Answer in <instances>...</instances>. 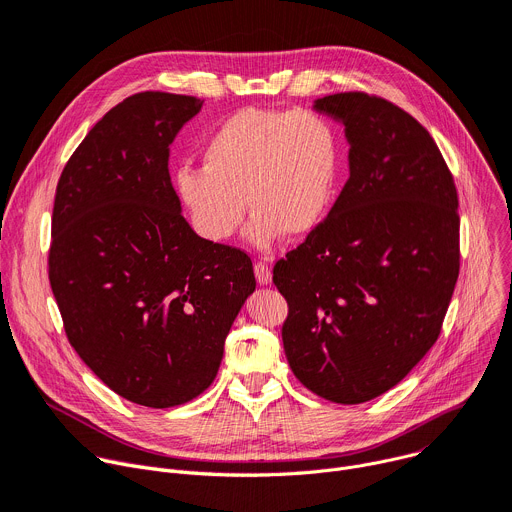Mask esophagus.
Instances as JSON below:
<instances>
[{
  "instance_id": "34e87169",
  "label": "esophagus",
  "mask_w": 512,
  "mask_h": 512,
  "mask_svg": "<svg viewBox=\"0 0 512 512\" xmlns=\"http://www.w3.org/2000/svg\"><path fill=\"white\" fill-rule=\"evenodd\" d=\"M254 274H256V280H258V285H270V280H272V272H270V268H268V264H264V262H256L254 264Z\"/></svg>"
}]
</instances>
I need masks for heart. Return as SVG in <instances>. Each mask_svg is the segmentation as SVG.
Listing matches in <instances>:
<instances>
[{
	"label": "heart",
	"mask_w": 512,
	"mask_h": 512,
	"mask_svg": "<svg viewBox=\"0 0 512 512\" xmlns=\"http://www.w3.org/2000/svg\"><path fill=\"white\" fill-rule=\"evenodd\" d=\"M342 173V138L317 111L246 107L219 124L203 168L181 166L175 191L195 232L227 242L248 209L246 238L258 250L305 238L327 217Z\"/></svg>",
	"instance_id": "1"
}]
</instances>
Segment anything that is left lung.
<instances>
[{
  "label": "left lung",
  "instance_id": "obj_1",
  "mask_svg": "<svg viewBox=\"0 0 512 512\" xmlns=\"http://www.w3.org/2000/svg\"><path fill=\"white\" fill-rule=\"evenodd\" d=\"M313 111L344 126L350 179L325 221L274 266L289 303L293 374L331 403L399 384L437 342L460 274L458 191L429 132L401 107L335 93Z\"/></svg>",
  "mask_w": 512,
  "mask_h": 512
}]
</instances>
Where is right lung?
Masks as SVG:
<instances>
[{
	"mask_svg": "<svg viewBox=\"0 0 512 512\" xmlns=\"http://www.w3.org/2000/svg\"><path fill=\"white\" fill-rule=\"evenodd\" d=\"M201 105L160 91L124 99L56 187L48 278L69 342L103 384L150 409L213 382L256 291L252 260L195 234L168 175L170 144Z\"/></svg>",
	"mask_w": 512,
	"mask_h": 512,
	"instance_id": "1",
	"label": "right lung"
}]
</instances>
